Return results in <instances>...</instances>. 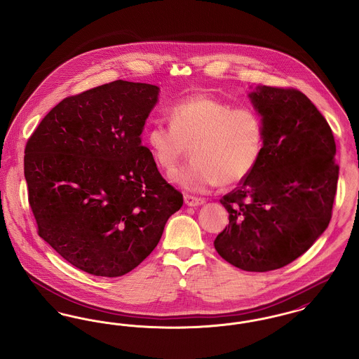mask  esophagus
I'll use <instances>...</instances> for the list:
<instances>
[{
	"label": "esophagus",
	"instance_id": "esophagus-1",
	"mask_svg": "<svg viewBox=\"0 0 359 359\" xmlns=\"http://www.w3.org/2000/svg\"><path fill=\"white\" fill-rule=\"evenodd\" d=\"M184 203L189 207H196V205H203L205 199L202 198H195L192 195H184Z\"/></svg>",
	"mask_w": 359,
	"mask_h": 359
}]
</instances>
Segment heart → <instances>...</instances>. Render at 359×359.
Returning <instances> with one entry per match:
<instances>
[{
	"label": "heart",
	"instance_id": "heart-1",
	"mask_svg": "<svg viewBox=\"0 0 359 359\" xmlns=\"http://www.w3.org/2000/svg\"><path fill=\"white\" fill-rule=\"evenodd\" d=\"M171 125L156 121L147 132V145L163 171H173L192 152V163L173 172L171 180L192 192L233 186L256 168L264 151L265 125L253 107H234L207 95L173 103Z\"/></svg>",
	"mask_w": 359,
	"mask_h": 359
}]
</instances>
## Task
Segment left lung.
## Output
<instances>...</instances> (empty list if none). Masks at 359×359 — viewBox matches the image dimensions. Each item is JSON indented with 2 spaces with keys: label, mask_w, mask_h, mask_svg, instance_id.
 <instances>
[{
  "label": "left lung",
  "mask_w": 359,
  "mask_h": 359,
  "mask_svg": "<svg viewBox=\"0 0 359 359\" xmlns=\"http://www.w3.org/2000/svg\"><path fill=\"white\" fill-rule=\"evenodd\" d=\"M249 98L265 125L264 151L252 173L221 199L229 226L214 246L236 268L268 272L323 234L339 165L330 125L302 91L258 86Z\"/></svg>",
  "instance_id": "left-lung-1"
}]
</instances>
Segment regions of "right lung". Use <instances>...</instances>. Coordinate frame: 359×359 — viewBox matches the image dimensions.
<instances>
[{
    "label": "right lung",
    "instance_id": "right-lung-1",
    "mask_svg": "<svg viewBox=\"0 0 359 359\" xmlns=\"http://www.w3.org/2000/svg\"><path fill=\"white\" fill-rule=\"evenodd\" d=\"M158 90L114 81L65 98L27 142L24 175L39 236L83 272L133 271L183 205L141 142Z\"/></svg>",
    "mask_w": 359,
    "mask_h": 359
}]
</instances>
